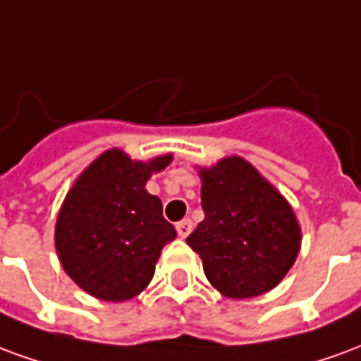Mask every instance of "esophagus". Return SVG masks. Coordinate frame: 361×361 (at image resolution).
I'll list each match as a JSON object with an SVG mask.
<instances>
[{"instance_id":"34e87169","label":"esophagus","mask_w":361,"mask_h":361,"mask_svg":"<svg viewBox=\"0 0 361 361\" xmlns=\"http://www.w3.org/2000/svg\"><path fill=\"white\" fill-rule=\"evenodd\" d=\"M176 230H178V235H180V238H188V235L191 234V230H193V222L189 219L181 220V222L176 224Z\"/></svg>"}]
</instances>
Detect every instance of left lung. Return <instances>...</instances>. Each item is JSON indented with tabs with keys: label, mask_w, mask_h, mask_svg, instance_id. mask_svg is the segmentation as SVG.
<instances>
[{
	"label": "left lung",
	"mask_w": 361,
	"mask_h": 361,
	"mask_svg": "<svg viewBox=\"0 0 361 361\" xmlns=\"http://www.w3.org/2000/svg\"><path fill=\"white\" fill-rule=\"evenodd\" d=\"M204 220L185 242L220 294L245 300L279 286L298 259L302 228L279 189L242 157L199 168Z\"/></svg>",
	"instance_id": "8db88e82"
}]
</instances>
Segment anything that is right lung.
<instances>
[{"instance_id":"add662e5","label":"right lung","mask_w":361,"mask_h":361,"mask_svg":"<svg viewBox=\"0 0 361 361\" xmlns=\"http://www.w3.org/2000/svg\"><path fill=\"white\" fill-rule=\"evenodd\" d=\"M172 158L160 154L142 162L110 149L75 180L54 235L63 271L87 294L127 302L149 286L176 228L162 216V201L145 185Z\"/></svg>"}]
</instances>
